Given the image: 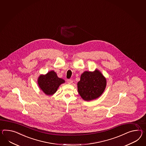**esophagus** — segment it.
I'll return each mask as SVG.
<instances>
[{"label":"esophagus","instance_id":"esophagus-1","mask_svg":"<svg viewBox=\"0 0 146 146\" xmlns=\"http://www.w3.org/2000/svg\"><path fill=\"white\" fill-rule=\"evenodd\" d=\"M67 82H68V84H72L73 83V81L72 80L68 79V80H67Z\"/></svg>","mask_w":146,"mask_h":146}]
</instances>
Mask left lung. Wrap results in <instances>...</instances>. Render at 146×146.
<instances>
[{
    "label": "left lung",
    "mask_w": 146,
    "mask_h": 146,
    "mask_svg": "<svg viewBox=\"0 0 146 146\" xmlns=\"http://www.w3.org/2000/svg\"><path fill=\"white\" fill-rule=\"evenodd\" d=\"M106 85V78L99 70L84 72L78 83V93L86 101L96 99L103 93Z\"/></svg>",
    "instance_id": "left-lung-1"
}]
</instances>
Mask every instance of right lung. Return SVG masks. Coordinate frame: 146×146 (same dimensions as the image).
<instances>
[{
	"mask_svg": "<svg viewBox=\"0 0 146 146\" xmlns=\"http://www.w3.org/2000/svg\"><path fill=\"white\" fill-rule=\"evenodd\" d=\"M37 82L43 92L48 96H52L56 92L61 84L65 83V81L58 78L56 73L54 71H51L46 74L40 75Z\"/></svg>",
	"mask_w": 146,
	"mask_h": 146,
	"instance_id": "add662e5",
	"label": "right lung"
}]
</instances>
